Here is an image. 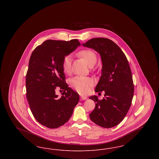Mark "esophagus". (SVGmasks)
<instances>
[{
  "mask_svg": "<svg viewBox=\"0 0 159 159\" xmlns=\"http://www.w3.org/2000/svg\"><path fill=\"white\" fill-rule=\"evenodd\" d=\"M86 97H84V96H80V100H85L86 99Z\"/></svg>",
  "mask_w": 159,
  "mask_h": 159,
  "instance_id": "obj_1",
  "label": "esophagus"
}]
</instances>
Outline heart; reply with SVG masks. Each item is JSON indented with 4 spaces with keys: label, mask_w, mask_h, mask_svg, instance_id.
Here are the masks:
<instances>
[{
    "label": "heart",
    "mask_w": 159,
    "mask_h": 159,
    "mask_svg": "<svg viewBox=\"0 0 159 159\" xmlns=\"http://www.w3.org/2000/svg\"><path fill=\"white\" fill-rule=\"evenodd\" d=\"M79 55L83 58L89 66L94 65L97 60L96 53L90 49L82 50L79 52ZM71 55H67L65 56L62 63V70L65 73L69 74L71 72ZM70 84L79 93L82 95H86L89 92L91 87L94 84V82L92 79L88 77L76 76L70 80Z\"/></svg>",
    "instance_id": "1"
}]
</instances>
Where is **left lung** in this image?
Listing matches in <instances>:
<instances>
[{"label":"left lung","mask_w":159,"mask_h":159,"mask_svg":"<svg viewBox=\"0 0 159 159\" xmlns=\"http://www.w3.org/2000/svg\"><path fill=\"white\" fill-rule=\"evenodd\" d=\"M82 45L98 52L102 64L95 91H104V97L101 100L95 95L89 98L95 102L90 119L102 128H113L125 117L134 97V85L128 61L119 46L107 38L91 39Z\"/></svg>","instance_id":"left-lung-1"}]
</instances>
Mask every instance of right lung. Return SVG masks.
<instances>
[{
  "mask_svg": "<svg viewBox=\"0 0 159 159\" xmlns=\"http://www.w3.org/2000/svg\"><path fill=\"white\" fill-rule=\"evenodd\" d=\"M80 46L77 39L47 40L31 55L26 75V97L36 120L48 128H59L68 121L79 101V94L68 87L62 67L65 56ZM56 89L64 92L61 98Z\"/></svg>",
  "mask_w": 159,
  "mask_h": 159,
  "instance_id": "add662e5",
  "label": "right lung"
}]
</instances>
